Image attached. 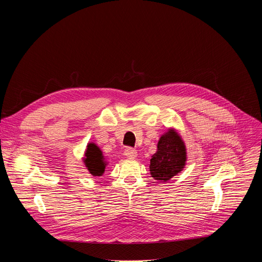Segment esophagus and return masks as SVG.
Masks as SVG:
<instances>
[{
	"mask_svg": "<svg viewBox=\"0 0 262 262\" xmlns=\"http://www.w3.org/2000/svg\"><path fill=\"white\" fill-rule=\"evenodd\" d=\"M124 155H125L127 158L134 159L138 156V153H137L136 149H134L132 147H127V148H125V150H124Z\"/></svg>",
	"mask_w": 262,
	"mask_h": 262,
	"instance_id": "1",
	"label": "esophagus"
}]
</instances>
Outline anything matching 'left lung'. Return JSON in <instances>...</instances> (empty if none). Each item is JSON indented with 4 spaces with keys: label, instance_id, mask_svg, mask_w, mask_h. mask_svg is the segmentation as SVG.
Masks as SVG:
<instances>
[{
    "label": "left lung",
    "instance_id": "left-lung-1",
    "mask_svg": "<svg viewBox=\"0 0 262 262\" xmlns=\"http://www.w3.org/2000/svg\"><path fill=\"white\" fill-rule=\"evenodd\" d=\"M186 161L187 152L182 137L174 129H169L160 137L157 152L150 159V175L156 181L168 182L185 168Z\"/></svg>",
    "mask_w": 262,
    "mask_h": 262
}]
</instances>
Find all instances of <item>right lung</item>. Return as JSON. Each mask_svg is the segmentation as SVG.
<instances>
[{
	"instance_id": "right-lung-1",
	"label": "right lung",
	"mask_w": 262,
	"mask_h": 262,
	"mask_svg": "<svg viewBox=\"0 0 262 262\" xmlns=\"http://www.w3.org/2000/svg\"><path fill=\"white\" fill-rule=\"evenodd\" d=\"M84 163L89 173L93 176H101L105 171L106 162L102 150L94 143H89L84 157Z\"/></svg>"
}]
</instances>
